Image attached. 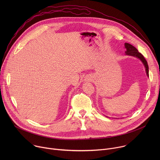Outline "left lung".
Returning <instances> with one entry per match:
<instances>
[{"mask_svg":"<svg viewBox=\"0 0 160 160\" xmlns=\"http://www.w3.org/2000/svg\"><path fill=\"white\" fill-rule=\"evenodd\" d=\"M125 48L127 49V51H125V53H126L127 55L137 57V58H139L142 61V62H143V64H144L145 68H146V74L149 77V67H148V62L146 60V59L144 58V56L141 53H140L138 51V50L134 46H133L132 45H131V44H130L128 43H125Z\"/></svg>","mask_w":160,"mask_h":160,"instance_id":"1","label":"left lung"}]
</instances>
